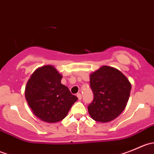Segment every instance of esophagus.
I'll return each instance as SVG.
<instances>
[{
  "label": "esophagus",
  "instance_id": "esophagus-1",
  "mask_svg": "<svg viewBox=\"0 0 154 154\" xmlns=\"http://www.w3.org/2000/svg\"><path fill=\"white\" fill-rule=\"evenodd\" d=\"M77 97H78V99L80 100L82 99V95H81V94H80V93H78V94H77Z\"/></svg>",
  "mask_w": 154,
  "mask_h": 154
}]
</instances>
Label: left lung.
Wrapping results in <instances>:
<instances>
[{
  "label": "left lung",
  "mask_w": 154,
  "mask_h": 154,
  "mask_svg": "<svg viewBox=\"0 0 154 154\" xmlns=\"http://www.w3.org/2000/svg\"><path fill=\"white\" fill-rule=\"evenodd\" d=\"M94 99L88 105L90 116L98 122H111L124 109L130 97L131 84L117 68L103 66L90 74Z\"/></svg>",
  "instance_id": "left-lung-1"
}]
</instances>
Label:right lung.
I'll return each mask as SVG.
<instances>
[{
  "instance_id": "right-lung-1",
  "label": "right lung",
  "mask_w": 154,
  "mask_h": 154,
  "mask_svg": "<svg viewBox=\"0 0 154 154\" xmlns=\"http://www.w3.org/2000/svg\"><path fill=\"white\" fill-rule=\"evenodd\" d=\"M63 75L51 65L37 68L25 87V98L32 114L47 123L64 119L77 97L62 84Z\"/></svg>"
}]
</instances>
